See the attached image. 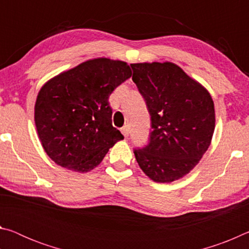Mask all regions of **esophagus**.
Returning a JSON list of instances; mask_svg holds the SVG:
<instances>
[{
  "label": "esophagus",
  "instance_id": "obj_1",
  "mask_svg": "<svg viewBox=\"0 0 249 249\" xmlns=\"http://www.w3.org/2000/svg\"><path fill=\"white\" fill-rule=\"evenodd\" d=\"M121 132H122V134L124 135L125 137H127L128 135H129V126H128V125L123 126V127L121 128Z\"/></svg>",
  "mask_w": 249,
  "mask_h": 249
}]
</instances>
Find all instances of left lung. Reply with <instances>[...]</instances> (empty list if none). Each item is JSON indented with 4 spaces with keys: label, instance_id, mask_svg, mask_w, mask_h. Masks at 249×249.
I'll return each instance as SVG.
<instances>
[{
    "label": "left lung",
    "instance_id": "1",
    "mask_svg": "<svg viewBox=\"0 0 249 249\" xmlns=\"http://www.w3.org/2000/svg\"><path fill=\"white\" fill-rule=\"evenodd\" d=\"M133 81L148 108V144L134 149L141 169L156 182L189 174L208 150L215 127L208 90L172 62L132 64Z\"/></svg>",
    "mask_w": 249,
    "mask_h": 249
}]
</instances>
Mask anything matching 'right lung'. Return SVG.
<instances>
[{
    "label": "right lung",
    "instance_id": "obj_1",
    "mask_svg": "<svg viewBox=\"0 0 249 249\" xmlns=\"http://www.w3.org/2000/svg\"><path fill=\"white\" fill-rule=\"evenodd\" d=\"M130 75L126 62L96 58L44 84L35 104V124L49 158L77 172L100 165L124 138L112 125L108 98Z\"/></svg>",
    "mask_w": 249,
    "mask_h": 249
}]
</instances>
